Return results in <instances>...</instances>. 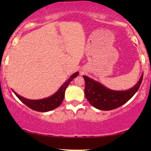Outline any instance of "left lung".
Here are the masks:
<instances>
[{"label": "left lung", "mask_w": 151, "mask_h": 151, "mask_svg": "<svg viewBox=\"0 0 151 151\" xmlns=\"http://www.w3.org/2000/svg\"><path fill=\"white\" fill-rule=\"evenodd\" d=\"M85 81L84 93L88 102L95 108L110 111L127 102L139 89L143 79V74L133 87L126 91H115L106 87L98 81L83 76Z\"/></svg>", "instance_id": "1"}]
</instances>
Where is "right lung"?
<instances>
[{
    "instance_id": "obj_1",
    "label": "right lung",
    "mask_w": 151,
    "mask_h": 151,
    "mask_svg": "<svg viewBox=\"0 0 151 151\" xmlns=\"http://www.w3.org/2000/svg\"><path fill=\"white\" fill-rule=\"evenodd\" d=\"M78 74H79V73L76 72V73H73V75H71L69 79L60 87L59 89L54 94L47 98L36 100H29V99L24 98L23 97L19 96L14 91H13V92L23 104H25L28 107H29L30 109L36 111H39V112H47V111L55 109L61 104L64 98H65L66 88H67L70 82L73 80V78L77 77Z\"/></svg>"
}]
</instances>
